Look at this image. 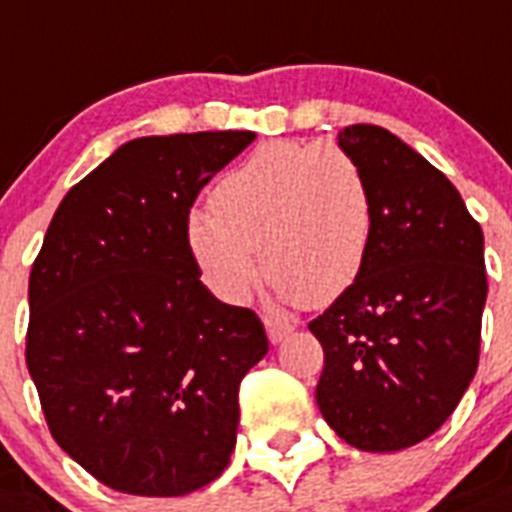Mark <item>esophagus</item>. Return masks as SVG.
<instances>
[{
    "label": "esophagus",
    "mask_w": 512,
    "mask_h": 512,
    "mask_svg": "<svg viewBox=\"0 0 512 512\" xmlns=\"http://www.w3.org/2000/svg\"><path fill=\"white\" fill-rule=\"evenodd\" d=\"M265 331H268V339L273 344L284 342L286 336L292 334L294 326L286 321H278V318H265Z\"/></svg>",
    "instance_id": "obj_1"
}]
</instances>
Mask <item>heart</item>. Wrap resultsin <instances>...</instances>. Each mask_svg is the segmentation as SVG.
Listing matches in <instances>:
<instances>
[{
	"instance_id": "1",
	"label": "heart",
	"mask_w": 512,
	"mask_h": 512,
	"mask_svg": "<svg viewBox=\"0 0 512 512\" xmlns=\"http://www.w3.org/2000/svg\"><path fill=\"white\" fill-rule=\"evenodd\" d=\"M373 231L376 197L355 157L297 141L260 144L215 184L213 207L186 218L205 284L231 305L249 299L260 260L278 302L331 305L363 276Z\"/></svg>"
}]
</instances>
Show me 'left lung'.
<instances>
[{
  "mask_svg": "<svg viewBox=\"0 0 512 512\" xmlns=\"http://www.w3.org/2000/svg\"><path fill=\"white\" fill-rule=\"evenodd\" d=\"M376 197L363 276L310 323L323 347L315 400L344 442L397 452L434 434L476 376L484 234L460 191L378 126L339 131Z\"/></svg>",
  "mask_w": 512,
  "mask_h": 512,
  "instance_id": "8db88e82",
  "label": "left lung"
}]
</instances>
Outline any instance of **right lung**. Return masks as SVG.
Masks as SVG:
<instances>
[{
    "mask_svg": "<svg viewBox=\"0 0 512 512\" xmlns=\"http://www.w3.org/2000/svg\"><path fill=\"white\" fill-rule=\"evenodd\" d=\"M252 131L126 141L65 194L31 268L26 363L54 442L115 492L181 497L231 460L268 352L199 276L186 218Z\"/></svg>",
    "mask_w": 512,
    "mask_h": 512,
    "instance_id": "obj_1",
    "label": "right lung"
}]
</instances>
